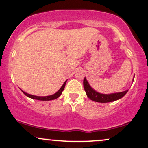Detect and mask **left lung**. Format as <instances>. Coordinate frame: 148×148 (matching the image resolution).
Wrapping results in <instances>:
<instances>
[{
    "instance_id": "8db88e82",
    "label": "left lung",
    "mask_w": 148,
    "mask_h": 148,
    "mask_svg": "<svg viewBox=\"0 0 148 148\" xmlns=\"http://www.w3.org/2000/svg\"><path fill=\"white\" fill-rule=\"evenodd\" d=\"M84 88L86 92V95L89 99H90L92 101H96V102H101V103H108V102H111L116 101L119 99H121V97H123L125 94L127 93V92L128 90L123 91V92H116V93H112V94H101L99 92H96L95 90H93L90 87V86L89 85V84L87 80L84 77Z\"/></svg>"
}]
</instances>
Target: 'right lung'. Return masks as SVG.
<instances>
[{
  "instance_id": "obj_1",
  "label": "right lung",
  "mask_w": 148,
  "mask_h": 148,
  "mask_svg": "<svg viewBox=\"0 0 148 148\" xmlns=\"http://www.w3.org/2000/svg\"><path fill=\"white\" fill-rule=\"evenodd\" d=\"M66 81L64 82V84L62 85V86L61 88H60V90H58V92H56V93L52 95H49V96H46V97L35 96V95H32L27 93V92H24V91H23V90H22V91H23V93L25 94V95L28 97L32 98V99L41 100V101H49V100H53V99H57V98H58L60 95H61L62 92V91L64 90V87H65V85H66Z\"/></svg>"
}]
</instances>
